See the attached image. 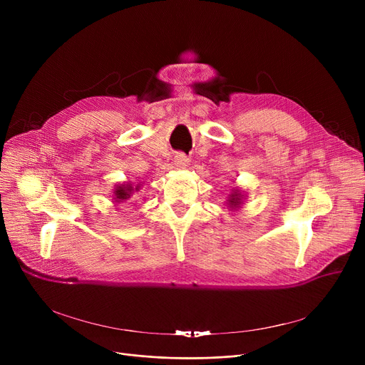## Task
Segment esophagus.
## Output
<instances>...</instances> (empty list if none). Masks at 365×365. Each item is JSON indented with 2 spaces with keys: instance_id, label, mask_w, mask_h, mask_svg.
Instances as JSON below:
<instances>
[{
  "instance_id": "34e87169",
  "label": "esophagus",
  "mask_w": 365,
  "mask_h": 365,
  "mask_svg": "<svg viewBox=\"0 0 365 365\" xmlns=\"http://www.w3.org/2000/svg\"><path fill=\"white\" fill-rule=\"evenodd\" d=\"M175 164H176V167L183 168V167H186L189 164V157L185 155L183 152H179V153H176V155H175Z\"/></svg>"
}]
</instances>
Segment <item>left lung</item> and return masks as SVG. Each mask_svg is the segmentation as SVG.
Here are the masks:
<instances>
[{
  "instance_id": "1",
  "label": "left lung",
  "mask_w": 365,
  "mask_h": 365,
  "mask_svg": "<svg viewBox=\"0 0 365 365\" xmlns=\"http://www.w3.org/2000/svg\"><path fill=\"white\" fill-rule=\"evenodd\" d=\"M240 197H241L240 194H232L231 200H229V202H231V205H232V207H237V205L240 204V200H241Z\"/></svg>"
}]
</instances>
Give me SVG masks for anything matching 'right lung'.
<instances>
[{
  "label": "right lung",
  "instance_id": "right-lung-1",
  "mask_svg": "<svg viewBox=\"0 0 365 365\" xmlns=\"http://www.w3.org/2000/svg\"><path fill=\"white\" fill-rule=\"evenodd\" d=\"M131 192H133V187L131 186H118V189L115 190V195H117V198H115V200H118V201L128 200Z\"/></svg>",
  "mask_w": 365,
  "mask_h": 365
}]
</instances>
